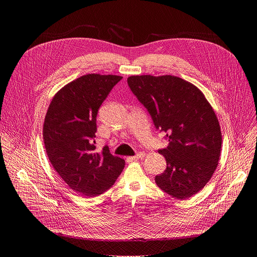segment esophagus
<instances>
[{
	"mask_svg": "<svg viewBox=\"0 0 257 257\" xmlns=\"http://www.w3.org/2000/svg\"><path fill=\"white\" fill-rule=\"evenodd\" d=\"M144 157H145V154H144L143 152H140V153H138L137 155L133 156V159L138 160V159H142V158H144Z\"/></svg>",
	"mask_w": 257,
	"mask_h": 257,
	"instance_id": "esophagus-1",
	"label": "esophagus"
}]
</instances>
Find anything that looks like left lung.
<instances>
[{"instance_id": "left-lung-1", "label": "left lung", "mask_w": 257, "mask_h": 257, "mask_svg": "<svg viewBox=\"0 0 257 257\" xmlns=\"http://www.w3.org/2000/svg\"><path fill=\"white\" fill-rule=\"evenodd\" d=\"M127 82L169 141L158 150L167 169L156 184L176 199L192 197L210 180L220 159L222 133L211 105L197 86L176 76H130Z\"/></svg>"}]
</instances>
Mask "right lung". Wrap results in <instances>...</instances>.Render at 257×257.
<instances>
[{"label":"right lung","instance_id":"add662e5","mask_svg":"<svg viewBox=\"0 0 257 257\" xmlns=\"http://www.w3.org/2000/svg\"><path fill=\"white\" fill-rule=\"evenodd\" d=\"M123 78L87 74L63 86L52 99L45 117L46 152L63 181L85 197L111 187L125 167L105 146L96 151L97 114L112 87Z\"/></svg>","mask_w":257,"mask_h":257}]
</instances>
